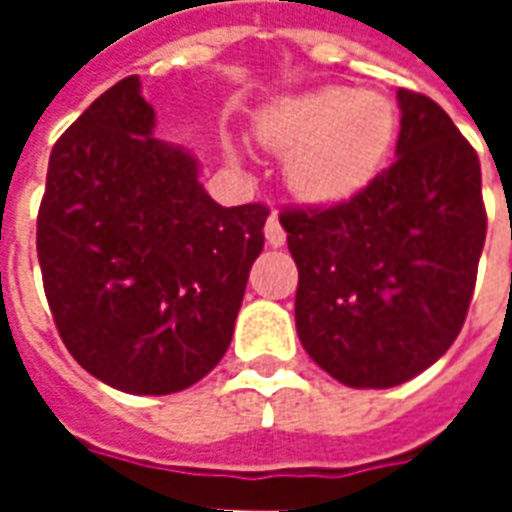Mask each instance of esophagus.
I'll return each mask as SVG.
<instances>
[{
  "label": "esophagus",
  "mask_w": 512,
  "mask_h": 512,
  "mask_svg": "<svg viewBox=\"0 0 512 512\" xmlns=\"http://www.w3.org/2000/svg\"><path fill=\"white\" fill-rule=\"evenodd\" d=\"M285 238H288V235H285L282 224H279V216H274V213H271L266 222V244L277 249V246H285Z\"/></svg>",
  "instance_id": "34e87169"
}]
</instances>
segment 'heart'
<instances>
[{
    "mask_svg": "<svg viewBox=\"0 0 512 512\" xmlns=\"http://www.w3.org/2000/svg\"><path fill=\"white\" fill-rule=\"evenodd\" d=\"M395 136V104L354 87L288 95L257 117V139L288 156L293 194L315 205H337L365 191L384 169Z\"/></svg>",
    "mask_w": 512,
    "mask_h": 512,
    "instance_id": "obj_1",
    "label": "heart"
}]
</instances>
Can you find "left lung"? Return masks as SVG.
I'll return each instance as SVG.
<instances>
[{
	"label": "left lung",
	"instance_id": "obj_1",
	"mask_svg": "<svg viewBox=\"0 0 512 512\" xmlns=\"http://www.w3.org/2000/svg\"><path fill=\"white\" fill-rule=\"evenodd\" d=\"M395 164L354 200L285 211L296 332L354 389H389L455 343L485 244L480 158L428 95L397 90Z\"/></svg>",
	"mask_w": 512,
	"mask_h": 512
}]
</instances>
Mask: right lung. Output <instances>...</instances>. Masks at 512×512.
<instances>
[{
    "label": "right lung",
    "instance_id": "obj_1",
    "mask_svg": "<svg viewBox=\"0 0 512 512\" xmlns=\"http://www.w3.org/2000/svg\"><path fill=\"white\" fill-rule=\"evenodd\" d=\"M153 131L139 76L109 87L57 139L38 213L62 343L128 395H172L219 365L268 216L222 208L197 156Z\"/></svg>",
    "mask_w": 512,
    "mask_h": 512
}]
</instances>
